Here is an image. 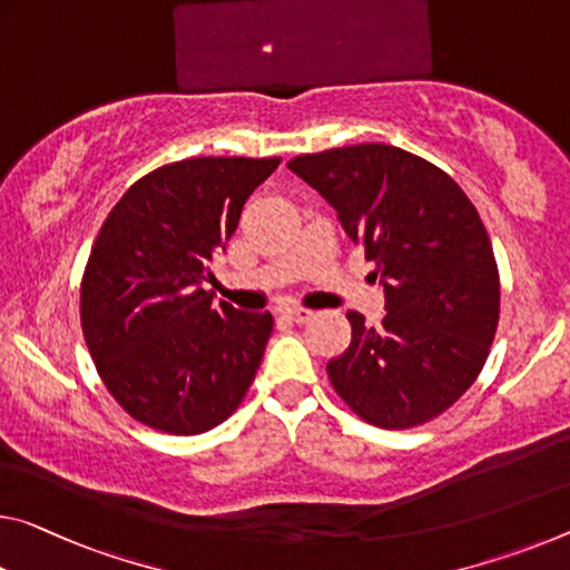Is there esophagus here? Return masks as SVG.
<instances>
[{
    "instance_id": "esophagus-1",
    "label": "esophagus",
    "mask_w": 570,
    "mask_h": 570,
    "mask_svg": "<svg viewBox=\"0 0 570 570\" xmlns=\"http://www.w3.org/2000/svg\"><path fill=\"white\" fill-rule=\"evenodd\" d=\"M312 314H314V312H309V309H302V306H292V309H286V312H284V317H286V320H292V322H296V324H304V322H309V320H312Z\"/></svg>"
}]
</instances>
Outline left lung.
I'll use <instances>...</instances> for the list:
<instances>
[{
    "mask_svg": "<svg viewBox=\"0 0 570 570\" xmlns=\"http://www.w3.org/2000/svg\"><path fill=\"white\" fill-rule=\"evenodd\" d=\"M327 200L375 264L385 317L347 312L350 347L327 363L352 413L413 429L451 409L482 373L500 322L492 240L444 169L391 147L355 144L288 161Z\"/></svg>",
    "mask_w": 570,
    "mask_h": 570,
    "instance_id": "obj_1",
    "label": "left lung"
}]
</instances>
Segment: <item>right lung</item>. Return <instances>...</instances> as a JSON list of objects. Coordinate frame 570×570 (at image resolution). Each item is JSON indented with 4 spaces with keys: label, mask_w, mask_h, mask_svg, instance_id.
<instances>
[{
    "label": "right lung",
    "mask_w": 570,
    "mask_h": 570,
    "mask_svg": "<svg viewBox=\"0 0 570 570\" xmlns=\"http://www.w3.org/2000/svg\"><path fill=\"white\" fill-rule=\"evenodd\" d=\"M278 161H171L126 189L98 230L80 327L106 391L144 426L195 436L246 399L274 317L215 304L203 282Z\"/></svg>",
    "instance_id": "obj_1"
}]
</instances>
